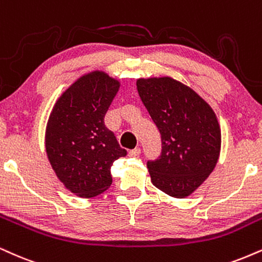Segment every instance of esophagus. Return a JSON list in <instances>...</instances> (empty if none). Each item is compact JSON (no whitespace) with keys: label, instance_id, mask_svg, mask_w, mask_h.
Masks as SVG:
<instances>
[{"label":"esophagus","instance_id":"1","mask_svg":"<svg viewBox=\"0 0 262 262\" xmlns=\"http://www.w3.org/2000/svg\"><path fill=\"white\" fill-rule=\"evenodd\" d=\"M141 154V150H140V147H135V149H133V150H130L128 152V155L130 156V157H138Z\"/></svg>","mask_w":262,"mask_h":262}]
</instances>
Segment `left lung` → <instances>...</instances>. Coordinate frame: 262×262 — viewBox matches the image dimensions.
<instances>
[{
	"instance_id": "1",
	"label": "left lung",
	"mask_w": 262,
	"mask_h": 262,
	"mask_svg": "<svg viewBox=\"0 0 262 262\" xmlns=\"http://www.w3.org/2000/svg\"><path fill=\"white\" fill-rule=\"evenodd\" d=\"M137 89L161 133V156L147 162L151 183L169 196L188 198L219 161L216 113L196 91L171 77L140 78Z\"/></svg>"
}]
</instances>
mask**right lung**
Returning a JSON list of instances; mask_svg holds the SVG:
<instances>
[{"mask_svg": "<svg viewBox=\"0 0 262 262\" xmlns=\"http://www.w3.org/2000/svg\"><path fill=\"white\" fill-rule=\"evenodd\" d=\"M121 83L102 71L78 78L58 97L46 124L47 159L66 189L94 198L110 188L111 167L127 155L103 118Z\"/></svg>", "mask_w": 262, "mask_h": 262, "instance_id": "right-lung-1", "label": "right lung"}]
</instances>
